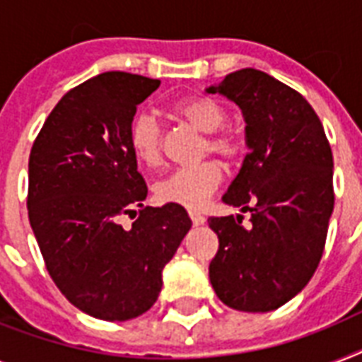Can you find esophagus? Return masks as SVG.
<instances>
[{"label":"esophagus","mask_w":362,"mask_h":362,"mask_svg":"<svg viewBox=\"0 0 362 362\" xmlns=\"http://www.w3.org/2000/svg\"><path fill=\"white\" fill-rule=\"evenodd\" d=\"M189 218H192V221H193V226H203L204 221V216H201V214H197V212H189Z\"/></svg>","instance_id":"esophagus-1"}]
</instances>
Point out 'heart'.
<instances>
[{
    "label": "heart",
    "instance_id": "obj_1",
    "mask_svg": "<svg viewBox=\"0 0 362 362\" xmlns=\"http://www.w3.org/2000/svg\"><path fill=\"white\" fill-rule=\"evenodd\" d=\"M173 115L186 122L193 129L204 133L201 152L220 156L226 161L237 159L242 142L235 133L223 131L227 120L226 109L210 98H186L173 105ZM131 152L142 165L156 167L161 161V127L153 116L136 115L129 127ZM220 167L212 161L173 170L156 184V195L161 203L180 204L186 209H201L216 187L220 186Z\"/></svg>",
    "mask_w": 362,
    "mask_h": 362
}]
</instances>
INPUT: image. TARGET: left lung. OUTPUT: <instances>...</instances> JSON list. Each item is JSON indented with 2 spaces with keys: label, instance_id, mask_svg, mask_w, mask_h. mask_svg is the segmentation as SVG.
<instances>
[{
  "label": "left lung",
  "instance_id": "left-lung-1",
  "mask_svg": "<svg viewBox=\"0 0 362 362\" xmlns=\"http://www.w3.org/2000/svg\"><path fill=\"white\" fill-rule=\"evenodd\" d=\"M242 110L247 153L221 201L250 212L210 218L220 247L209 269L216 295L240 312H272L303 291L325 247L334 209L332 152L310 103L257 69L206 88Z\"/></svg>",
  "mask_w": 362,
  "mask_h": 362
}]
</instances>
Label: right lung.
<instances>
[{
	"label": "right lung",
	"instance_id": "1",
	"mask_svg": "<svg viewBox=\"0 0 362 362\" xmlns=\"http://www.w3.org/2000/svg\"><path fill=\"white\" fill-rule=\"evenodd\" d=\"M158 88L122 71L82 82L59 99L30 153L28 216L48 274L73 306L103 321L152 308L165 264L192 229L180 204H142L129 127ZM139 206V218L122 226Z\"/></svg>",
	"mask_w": 362,
	"mask_h": 362
}]
</instances>
